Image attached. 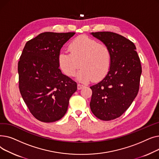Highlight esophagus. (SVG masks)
Listing matches in <instances>:
<instances>
[{"label": "esophagus", "mask_w": 159, "mask_h": 159, "mask_svg": "<svg viewBox=\"0 0 159 159\" xmlns=\"http://www.w3.org/2000/svg\"><path fill=\"white\" fill-rule=\"evenodd\" d=\"M83 87H84V86L83 85H81V84H77V89L79 90V89H81Z\"/></svg>", "instance_id": "1"}]
</instances>
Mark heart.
I'll return each mask as SVG.
<instances>
[{"label": "heart", "mask_w": 159, "mask_h": 159, "mask_svg": "<svg viewBox=\"0 0 159 159\" xmlns=\"http://www.w3.org/2000/svg\"><path fill=\"white\" fill-rule=\"evenodd\" d=\"M70 52L62 51L58 56V63L63 73L74 76L80 66L77 79L87 82L93 78H103L109 71L111 53L109 48L97 40L85 35L75 39L70 45Z\"/></svg>", "instance_id": "obj_1"}]
</instances>
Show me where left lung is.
I'll list each match as a JSON object with an SVG mask.
<instances>
[{
  "instance_id": "8db88e82",
  "label": "left lung",
  "mask_w": 159,
  "mask_h": 159,
  "mask_svg": "<svg viewBox=\"0 0 159 159\" xmlns=\"http://www.w3.org/2000/svg\"><path fill=\"white\" fill-rule=\"evenodd\" d=\"M109 48L111 64L105 77L91 86L90 108L102 120L121 116L137 97L142 73L140 61L132 42L110 31L91 33Z\"/></svg>"
}]
</instances>
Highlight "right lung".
<instances>
[{
	"label": "right lung",
	"mask_w": 159,
	"mask_h": 159,
	"mask_svg": "<svg viewBox=\"0 0 159 159\" xmlns=\"http://www.w3.org/2000/svg\"><path fill=\"white\" fill-rule=\"evenodd\" d=\"M75 33H42L28 41L18 63L19 89L31 113L44 122L62 119L77 84L62 73L58 56Z\"/></svg>",
	"instance_id": "right-lung-1"
}]
</instances>
